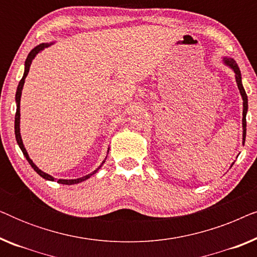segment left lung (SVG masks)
Returning <instances> with one entry per match:
<instances>
[{"label":"left lung","mask_w":257,"mask_h":257,"mask_svg":"<svg viewBox=\"0 0 257 257\" xmlns=\"http://www.w3.org/2000/svg\"><path fill=\"white\" fill-rule=\"evenodd\" d=\"M223 62H224V64L229 66V68L235 72V79H236L237 87H238V90H240V93L242 96V100H243V112H242V115H243V118H242V128H243V135H242V137H243V140H242V144L244 145L245 132H247V121H245V115H247V111H248V97H247V93H245V91L243 89V85H242L241 71H240V69H238V65L236 64V62H235L234 59L227 58V57L223 58ZM233 165H234V163L231 164V166H233Z\"/></svg>","instance_id":"8db88e82"}]
</instances>
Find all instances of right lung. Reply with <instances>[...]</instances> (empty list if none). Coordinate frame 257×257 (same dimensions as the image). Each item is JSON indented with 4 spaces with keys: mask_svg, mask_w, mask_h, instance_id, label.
<instances>
[{
    "mask_svg": "<svg viewBox=\"0 0 257 257\" xmlns=\"http://www.w3.org/2000/svg\"><path fill=\"white\" fill-rule=\"evenodd\" d=\"M50 45H51V43H42V44H40V45H37V47H35V48L33 49V50H31V51L29 52V55H28V57H27V59H26V63H24V73H23L22 79L20 80L19 86H17L16 96H15V100H16L15 137H16V142H17V144H19V146H20L21 151H22L23 154H24V157H26V159L28 160V163H29V164H30V166L34 168L35 172H37V174H40L42 178L45 179V180L54 181V180H55V178H54V177H51L50 174H48V173H45V172L41 171L40 168H38V167L36 166V165H35V164L33 163V160L30 159V158H29V154H28L27 150H26V147H24V145H23L22 138H21V132H20V119H21V113H20V103H21V96H22V89H23L24 82H26V78H27V76H28V72H29L30 65H31V63H33V59H34L35 57H36V55L38 54V52L42 51V50H44L45 48L50 47ZM107 152H108V151H107ZM105 160H106V158H105ZM105 160L103 161V163H101V165H100L99 167L97 168V170H94L93 172H91L90 174L84 175V177H82V178H78V179H70V180H68V179H59V180H58L57 182H58V184H63V185H75V184H79V182H82V181H85L86 179H89V178L91 177V175H93L94 173H97L98 170H99V168H100L101 166H103V164L105 163Z\"/></svg>",
    "mask_w": 257,
    "mask_h": 257,
    "instance_id": "add662e5",
    "label": "right lung"
}]
</instances>
